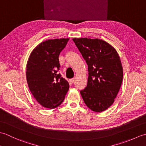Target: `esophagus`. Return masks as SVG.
I'll return each instance as SVG.
<instances>
[{
	"mask_svg": "<svg viewBox=\"0 0 146 146\" xmlns=\"http://www.w3.org/2000/svg\"><path fill=\"white\" fill-rule=\"evenodd\" d=\"M75 78H71L70 80V82L71 83H74V82H75Z\"/></svg>",
	"mask_w": 146,
	"mask_h": 146,
	"instance_id": "esophagus-1",
	"label": "esophagus"
}]
</instances>
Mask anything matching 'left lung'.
<instances>
[{"mask_svg": "<svg viewBox=\"0 0 146 146\" xmlns=\"http://www.w3.org/2000/svg\"><path fill=\"white\" fill-rule=\"evenodd\" d=\"M73 41L88 66L87 86L80 94L90 109L102 112L112 105L122 85L123 69L119 54L100 39Z\"/></svg>", "mask_w": 146, "mask_h": 146, "instance_id": "obj_1", "label": "left lung"}]
</instances>
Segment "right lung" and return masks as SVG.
I'll use <instances>...</instances> for the list:
<instances>
[{"instance_id": "add662e5", "label": "right lung", "mask_w": 146, "mask_h": 146, "mask_svg": "<svg viewBox=\"0 0 146 146\" xmlns=\"http://www.w3.org/2000/svg\"><path fill=\"white\" fill-rule=\"evenodd\" d=\"M69 38L49 39L37 46L26 66V78L34 97L42 107L54 108L64 100L69 83L61 77L59 55Z\"/></svg>"}]
</instances>
